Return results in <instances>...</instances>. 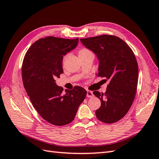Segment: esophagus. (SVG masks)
<instances>
[{
  "instance_id": "esophagus-1",
  "label": "esophagus",
  "mask_w": 159,
  "mask_h": 159,
  "mask_svg": "<svg viewBox=\"0 0 159 159\" xmlns=\"http://www.w3.org/2000/svg\"><path fill=\"white\" fill-rule=\"evenodd\" d=\"M87 97L88 98H92L93 97V93L91 91H87Z\"/></svg>"
}]
</instances>
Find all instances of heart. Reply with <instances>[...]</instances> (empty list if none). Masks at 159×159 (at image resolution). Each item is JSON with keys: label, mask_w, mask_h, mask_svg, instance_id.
<instances>
[{"label": "heart", "mask_w": 159, "mask_h": 159, "mask_svg": "<svg viewBox=\"0 0 159 159\" xmlns=\"http://www.w3.org/2000/svg\"><path fill=\"white\" fill-rule=\"evenodd\" d=\"M90 52V51L87 50V49H82L79 52V54H84V53H87V52Z\"/></svg>", "instance_id": "obj_1"}]
</instances>
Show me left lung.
Listing matches in <instances>:
<instances>
[{
  "label": "left lung",
  "instance_id": "1",
  "mask_svg": "<svg viewBox=\"0 0 159 159\" xmlns=\"http://www.w3.org/2000/svg\"><path fill=\"white\" fill-rule=\"evenodd\" d=\"M99 60L98 76L109 80L106 92L93 91L101 100L95 115L105 123L118 121L125 115L134 99L138 83V64L133 50L121 38L101 35L80 39Z\"/></svg>",
  "mask_w": 159,
  "mask_h": 159
}]
</instances>
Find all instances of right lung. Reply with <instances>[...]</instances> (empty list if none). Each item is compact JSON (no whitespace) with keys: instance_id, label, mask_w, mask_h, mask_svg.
I'll list each match as a JSON object with an SVG mask.
<instances>
[{"instance_id":"1","label":"right lung","mask_w":159,"mask_h":159,"mask_svg":"<svg viewBox=\"0 0 159 159\" xmlns=\"http://www.w3.org/2000/svg\"><path fill=\"white\" fill-rule=\"evenodd\" d=\"M78 41V38H40L24 57L22 77L26 93L40 116L54 125L63 126L73 121L87 94L80 86L63 94V88L55 82V78L63 73V56L74 50Z\"/></svg>"}]
</instances>
